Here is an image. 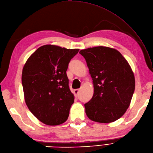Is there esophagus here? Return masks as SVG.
I'll return each mask as SVG.
<instances>
[{"mask_svg":"<svg viewBox=\"0 0 153 153\" xmlns=\"http://www.w3.org/2000/svg\"><path fill=\"white\" fill-rule=\"evenodd\" d=\"M79 89H75L74 91V95H76V97L77 96V95H78V93H79Z\"/></svg>","mask_w":153,"mask_h":153,"instance_id":"esophagus-1","label":"esophagus"}]
</instances>
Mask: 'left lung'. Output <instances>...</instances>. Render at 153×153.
Returning a JSON list of instances; mask_svg holds the SVG:
<instances>
[{
  "label": "left lung",
  "mask_w": 153,
  "mask_h": 153,
  "mask_svg": "<svg viewBox=\"0 0 153 153\" xmlns=\"http://www.w3.org/2000/svg\"><path fill=\"white\" fill-rule=\"evenodd\" d=\"M93 79L94 93L85 104L87 117L94 122L110 123L124 114L135 91L134 74L119 51L107 47L80 51Z\"/></svg>",
  "instance_id": "8db88e82"
}]
</instances>
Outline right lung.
I'll return each mask as SVG.
<instances>
[{"mask_svg":"<svg viewBox=\"0 0 153 153\" xmlns=\"http://www.w3.org/2000/svg\"><path fill=\"white\" fill-rule=\"evenodd\" d=\"M79 49L43 45L28 58L22 70L25 103L36 118L48 126L67 120L74 102L66 71Z\"/></svg>","mask_w":153,"mask_h":153,"instance_id":"add662e5","label":"right lung"}]
</instances>
